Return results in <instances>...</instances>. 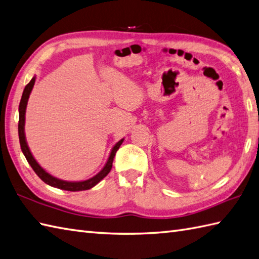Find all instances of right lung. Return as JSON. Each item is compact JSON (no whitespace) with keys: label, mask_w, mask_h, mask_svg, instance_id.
I'll use <instances>...</instances> for the list:
<instances>
[{"label":"right lung","mask_w":259,"mask_h":259,"mask_svg":"<svg viewBox=\"0 0 259 259\" xmlns=\"http://www.w3.org/2000/svg\"><path fill=\"white\" fill-rule=\"evenodd\" d=\"M34 83H35V76H34L30 81V83H28L25 86L24 91H23L22 99H21L20 106H19V139H20V145H21L22 152H23V154H24V156L28 162V164L31 165V167L33 168V170L35 171L36 175L39 178H41V180L44 183H47L48 185L53 186L55 188L64 189V191H70V192H78V191H86V189H90L92 187H94L96 184H99L103 180V178H104L111 171L112 166H113L114 156H115V154H116L119 146L122 145L124 139L118 141L116 144L114 145V147L112 148V151L110 153V156H108L107 162L104 165V167L102 168L100 173H97L95 176H93L92 178H89V180L81 181V182H67V181H63V180H60V178H56L54 176H52L44 168H42L41 166H39V164L35 160V158L33 157V155L30 151V148H28V145L26 143V139H25L24 125H25L26 105H27L28 97H30V94H31V92L33 90Z\"/></svg>","instance_id":"1"}]
</instances>
